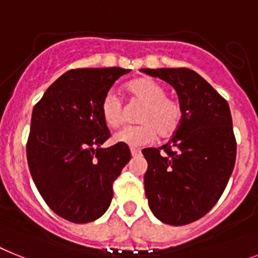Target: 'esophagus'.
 <instances>
[{
  "label": "esophagus",
  "instance_id": "esophagus-1",
  "mask_svg": "<svg viewBox=\"0 0 258 258\" xmlns=\"http://www.w3.org/2000/svg\"><path fill=\"white\" fill-rule=\"evenodd\" d=\"M130 151H131V155H133V156H139V155H140V151H139V149L131 148V149H130Z\"/></svg>",
  "mask_w": 258,
  "mask_h": 258
}]
</instances>
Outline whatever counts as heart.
Returning a JSON list of instances; mask_svg holds the SVG:
<instances>
[{"label": "heart", "mask_w": 258, "mask_h": 258, "mask_svg": "<svg viewBox=\"0 0 258 258\" xmlns=\"http://www.w3.org/2000/svg\"><path fill=\"white\" fill-rule=\"evenodd\" d=\"M125 90L133 98L144 103L139 115L142 124L124 127L115 133L114 142L135 148L151 144L157 134L161 138H166L176 133L182 120V107L178 101L166 97V90L161 84L143 77L128 82ZM101 115L106 125L111 128L122 124V102L114 93H107L103 97Z\"/></svg>", "instance_id": "obj_1"}]
</instances>
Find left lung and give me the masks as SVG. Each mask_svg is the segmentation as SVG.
Wrapping results in <instances>:
<instances>
[{"mask_svg":"<svg viewBox=\"0 0 258 258\" xmlns=\"http://www.w3.org/2000/svg\"><path fill=\"white\" fill-rule=\"evenodd\" d=\"M166 81L178 96L182 120L169 142L144 148V187L149 209L162 223L183 226L201 219L226 189L236 160L227 101L187 68L140 69Z\"/></svg>","mask_w":258,"mask_h":258,"instance_id":"8db88e82","label":"left lung"}]
</instances>
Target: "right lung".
<instances>
[{
  "label": "right lung",
  "instance_id": "right-lung-1",
  "mask_svg": "<svg viewBox=\"0 0 258 258\" xmlns=\"http://www.w3.org/2000/svg\"><path fill=\"white\" fill-rule=\"evenodd\" d=\"M128 72L118 67L68 71L32 110L30 172L45 203L69 222L89 223L106 213L112 182L131 159L127 144L101 148L110 138L101 103Z\"/></svg>",
  "mask_w": 258,
  "mask_h": 258
}]
</instances>
